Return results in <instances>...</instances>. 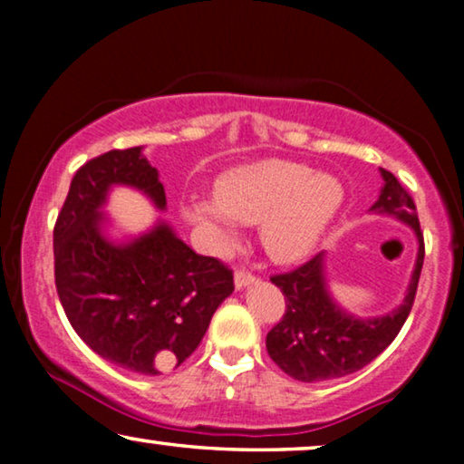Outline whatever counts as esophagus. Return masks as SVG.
Instances as JSON below:
<instances>
[{"label": "esophagus", "mask_w": 464, "mask_h": 464, "mask_svg": "<svg viewBox=\"0 0 464 464\" xmlns=\"http://www.w3.org/2000/svg\"><path fill=\"white\" fill-rule=\"evenodd\" d=\"M253 283H257V276L249 275V272L237 270V275H234V287H237V289H245V287H249V285H253Z\"/></svg>", "instance_id": "1"}]
</instances>
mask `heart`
<instances>
[{"label": "heart", "instance_id": "heart-1", "mask_svg": "<svg viewBox=\"0 0 464 464\" xmlns=\"http://www.w3.org/2000/svg\"><path fill=\"white\" fill-rule=\"evenodd\" d=\"M215 194L192 196L181 207L207 249L221 256L238 243L240 224L257 226L259 245L278 264L306 257L344 202L335 177L289 160L234 169L218 181Z\"/></svg>", "mask_w": 464, "mask_h": 464}]
</instances>
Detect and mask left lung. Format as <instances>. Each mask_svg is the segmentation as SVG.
<instances>
[{"label": "left lung", "instance_id": "left-lung-1", "mask_svg": "<svg viewBox=\"0 0 464 464\" xmlns=\"http://www.w3.org/2000/svg\"><path fill=\"white\" fill-rule=\"evenodd\" d=\"M382 188L370 207L373 215H386L411 227L418 253L401 304L380 316H357L342 306L329 291L325 251L294 272L272 276L283 291L287 310L266 335L270 359L300 382H323L359 372L395 340L414 304L424 262V240L416 205L397 177L380 169Z\"/></svg>", "mask_w": 464, "mask_h": 464}]
</instances>
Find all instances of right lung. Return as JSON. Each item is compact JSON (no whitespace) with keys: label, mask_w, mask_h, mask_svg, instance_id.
<instances>
[{"label":"right lung","mask_w":464,"mask_h":464,"mask_svg":"<svg viewBox=\"0 0 464 464\" xmlns=\"http://www.w3.org/2000/svg\"><path fill=\"white\" fill-rule=\"evenodd\" d=\"M113 188L137 189L167 211L143 145L86 162L54 226L56 291L75 334L99 357L158 376L198 348L215 310L232 295V272L198 256L162 218L139 234H118L105 213Z\"/></svg>","instance_id":"1"}]
</instances>
